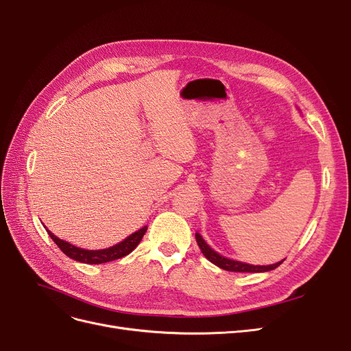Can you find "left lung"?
Here are the masks:
<instances>
[{"instance_id": "8db88e82", "label": "left lung", "mask_w": 351, "mask_h": 351, "mask_svg": "<svg viewBox=\"0 0 351 351\" xmlns=\"http://www.w3.org/2000/svg\"><path fill=\"white\" fill-rule=\"evenodd\" d=\"M196 241L199 244L202 253L205 254V258L208 261L217 265V267L226 269V271H231V272H265V271H271V269H275L277 267H280L284 261L282 259L281 262H277L274 265H267V267H265V265L263 267H261V265H249V263H243L239 261H232V259H227L224 256H221V254H218L217 252H214L208 246L205 240L202 239V236L197 234V232H196Z\"/></svg>"}]
</instances>
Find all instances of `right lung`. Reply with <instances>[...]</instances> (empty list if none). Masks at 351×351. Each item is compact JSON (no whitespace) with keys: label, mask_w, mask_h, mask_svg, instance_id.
<instances>
[{"label":"right lung","mask_w":351,"mask_h":351,"mask_svg":"<svg viewBox=\"0 0 351 351\" xmlns=\"http://www.w3.org/2000/svg\"><path fill=\"white\" fill-rule=\"evenodd\" d=\"M147 227H143L141 228L139 231L133 232L132 236L127 237L125 240H123L121 243L115 244V246L112 247H108V249H102V250H84V249H80V247H76L73 246V244L64 241V240H60L58 237H56L54 234H52L51 231H48L49 237L56 241L57 246L62 250V253L67 254L69 258L77 261V262H83V263H105V262H111V261H115V259H120V258H124L129 254L130 252H133L136 249L137 244L141 243L142 237L145 236Z\"/></svg>","instance_id":"1"}]
</instances>
